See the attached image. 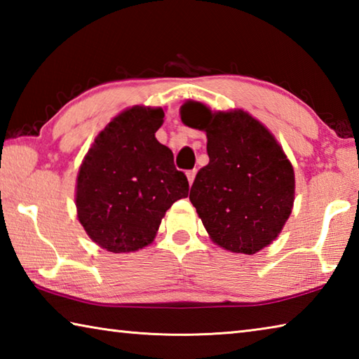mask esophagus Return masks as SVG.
Segmentation results:
<instances>
[{
  "mask_svg": "<svg viewBox=\"0 0 359 359\" xmlns=\"http://www.w3.org/2000/svg\"><path fill=\"white\" fill-rule=\"evenodd\" d=\"M187 177L188 182H190V185L194 182V177H196V169H191V171H187Z\"/></svg>",
  "mask_w": 359,
  "mask_h": 359,
  "instance_id": "1",
  "label": "esophagus"
}]
</instances>
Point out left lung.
<instances>
[{
  "label": "left lung",
  "instance_id": "left-lung-1",
  "mask_svg": "<svg viewBox=\"0 0 359 359\" xmlns=\"http://www.w3.org/2000/svg\"><path fill=\"white\" fill-rule=\"evenodd\" d=\"M180 118L208 136L209 165L198 171L190 201L210 239L245 255L272 244L294 203L293 166L276 137L241 109L212 112L187 101Z\"/></svg>",
  "mask_w": 359,
  "mask_h": 359
}]
</instances>
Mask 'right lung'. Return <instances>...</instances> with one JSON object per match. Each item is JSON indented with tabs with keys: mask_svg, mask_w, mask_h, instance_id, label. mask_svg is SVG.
Returning a JSON list of instances; mask_svg holds the SVG:
<instances>
[{
	"mask_svg": "<svg viewBox=\"0 0 359 359\" xmlns=\"http://www.w3.org/2000/svg\"><path fill=\"white\" fill-rule=\"evenodd\" d=\"M161 107L135 106L96 136L77 174V218L90 239L112 253L151 244L166 210L188 196L187 175L156 141Z\"/></svg>",
	"mask_w": 359,
	"mask_h": 359,
	"instance_id": "1",
	"label": "right lung"
}]
</instances>
